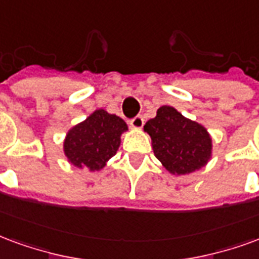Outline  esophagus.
I'll list each match as a JSON object with an SVG mask.
<instances>
[{"mask_svg": "<svg viewBox=\"0 0 259 259\" xmlns=\"http://www.w3.org/2000/svg\"><path fill=\"white\" fill-rule=\"evenodd\" d=\"M130 126L135 127V129H141L144 126V118L141 115H137L133 119H130Z\"/></svg>", "mask_w": 259, "mask_h": 259, "instance_id": "1", "label": "esophagus"}]
</instances>
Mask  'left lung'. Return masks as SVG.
Returning a JSON list of instances; mask_svg holds the SVG:
<instances>
[{"instance_id": "left-lung-1", "label": "left lung", "mask_w": 259, "mask_h": 259, "mask_svg": "<svg viewBox=\"0 0 259 259\" xmlns=\"http://www.w3.org/2000/svg\"><path fill=\"white\" fill-rule=\"evenodd\" d=\"M144 130L151 136L155 156L173 174L202 168L211 155V139L202 124L187 119L176 108L163 105Z\"/></svg>"}]
</instances>
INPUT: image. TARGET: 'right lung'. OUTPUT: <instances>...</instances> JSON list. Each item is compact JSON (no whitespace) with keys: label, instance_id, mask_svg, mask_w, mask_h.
Returning <instances> with one entry per match:
<instances>
[{"label":"right lung","instance_id":"add662e5","mask_svg":"<svg viewBox=\"0 0 259 259\" xmlns=\"http://www.w3.org/2000/svg\"><path fill=\"white\" fill-rule=\"evenodd\" d=\"M126 130L127 124L122 118L96 110L68 132L64 140V154L76 167L100 170L116 154L120 135Z\"/></svg>","mask_w":259,"mask_h":259}]
</instances>
